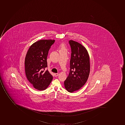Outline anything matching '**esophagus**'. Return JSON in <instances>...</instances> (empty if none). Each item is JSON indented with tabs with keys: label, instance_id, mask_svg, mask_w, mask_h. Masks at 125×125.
I'll return each instance as SVG.
<instances>
[{
	"label": "esophagus",
	"instance_id": "1",
	"mask_svg": "<svg viewBox=\"0 0 125 125\" xmlns=\"http://www.w3.org/2000/svg\"><path fill=\"white\" fill-rule=\"evenodd\" d=\"M54 75H55V77L59 75V73H54Z\"/></svg>",
	"mask_w": 125,
	"mask_h": 125
}]
</instances>
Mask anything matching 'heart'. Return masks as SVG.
<instances>
[{"label":"heart","instance_id":"obj_1","mask_svg":"<svg viewBox=\"0 0 125 125\" xmlns=\"http://www.w3.org/2000/svg\"><path fill=\"white\" fill-rule=\"evenodd\" d=\"M60 50H66V48L65 47V45L64 43H62L61 44L59 47Z\"/></svg>","mask_w":125,"mask_h":125}]
</instances>
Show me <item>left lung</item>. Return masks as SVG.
I'll list each match as a JSON object with an SVG mask.
<instances>
[{
	"label": "left lung",
	"instance_id": "1",
	"mask_svg": "<svg viewBox=\"0 0 125 125\" xmlns=\"http://www.w3.org/2000/svg\"><path fill=\"white\" fill-rule=\"evenodd\" d=\"M69 43L71 49L70 70L64 82L65 89L69 92L76 91L87 81L90 73L89 57L87 49L78 42L71 40Z\"/></svg>",
	"mask_w": 125,
	"mask_h": 125
}]
</instances>
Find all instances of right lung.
Wrapping results in <instances>:
<instances>
[{
    "label": "right lung",
    "mask_w": 125,
    "mask_h": 125,
    "mask_svg": "<svg viewBox=\"0 0 125 125\" xmlns=\"http://www.w3.org/2000/svg\"><path fill=\"white\" fill-rule=\"evenodd\" d=\"M55 40H42L35 42L30 47L26 56L24 64L27 79L34 88L44 90L48 87L52 76L48 70L47 58Z\"/></svg>",
    "instance_id": "add662e5"
}]
</instances>
